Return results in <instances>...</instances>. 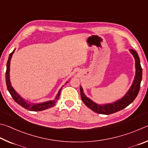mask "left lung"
<instances>
[{"label":"left lung","mask_w":148,"mask_h":148,"mask_svg":"<svg viewBox=\"0 0 148 148\" xmlns=\"http://www.w3.org/2000/svg\"><path fill=\"white\" fill-rule=\"evenodd\" d=\"M130 51L132 54V56H134L135 59L136 74H135L133 83H132L131 87H130L129 91H127L123 98L113 102V103L98 104L92 101L91 99L85 95L83 89L80 86V93H81L82 101L92 111L96 112V113L104 115H109L116 113V112H119L120 110L124 109L127 106H128L136 99L140 88V83H141L142 78V69L141 65H140V61L138 55L136 53V51L133 49H130Z\"/></svg>","instance_id":"8db88e82"}]
</instances>
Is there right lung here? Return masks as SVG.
I'll return each mask as SVG.
<instances>
[{
  "mask_svg": "<svg viewBox=\"0 0 148 148\" xmlns=\"http://www.w3.org/2000/svg\"><path fill=\"white\" fill-rule=\"evenodd\" d=\"M15 50L16 49H14V51L10 54L8 62H7V64H6V83L7 89H8V91H9L10 94L11 95L12 98H13L14 101H16L17 104H19L20 106L27 110H30V111H34V112L42 111V110H44L55 106L56 102L58 101V99L59 98L60 93H61V91L62 87L59 90L58 93H57L56 99H55V100H53V101H46V102H42V103H38V104H33V103H31V102H28V101H26L25 100H24L23 98H21V97L20 96L18 93H17L16 91H15L13 87H12L10 80L9 72H10V61H11L12 55H13V53H14Z\"/></svg>",
  "mask_w": 148,
  "mask_h": 148,
  "instance_id": "add662e5",
  "label": "right lung"
}]
</instances>
